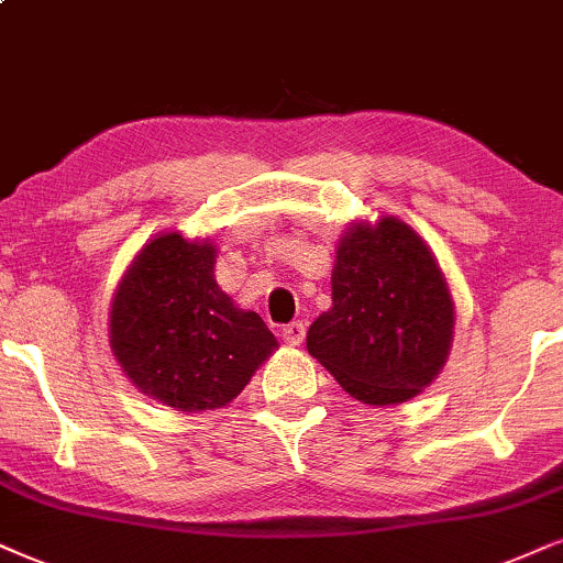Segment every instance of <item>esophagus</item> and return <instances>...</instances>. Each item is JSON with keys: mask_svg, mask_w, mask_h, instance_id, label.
Instances as JSON below:
<instances>
[{"mask_svg": "<svg viewBox=\"0 0 563 563\" xmlns=\"http://www.w3.org/2000/svg\"><path fill=\"white\" fill-rule=\"evenodd\" d=\"M282 336H284V342L292 344V346L302 344V339H305V323H302V321L287 323V325H284V329H282Z\"/></svg>", "mask_w": 563, "mask_h": 563, "instance_id": "34e87169", "label": "esophagus"}]
</instances>
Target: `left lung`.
I'll list each match as a JSON object with an SVG mask.
<instances>
[{"label":"left lung","mask_w":563,"mask_h":563,"mask_svg":"<svg viewBox=\"0 0 563 563\" xmlns=\"http://www.w3.org/2000/svg\"><path fill=\"white\" fill-rule=\"evenodd\" d=\"M329 313L308 331V352L365 405H399L446 363L454 302L439 263L399 219L355 224L336 250Z\"/></svg>","instance_id":"8db88e82"}]
</instances>
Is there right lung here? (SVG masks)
I'll list each match as a JSON object with an SVG mask.
<instances>
[{"instance_id": "obj_1", "label": "right lung", "mask_w": 563, "mask_h": 563, "mask_svg": "<svg viewBox=\"0 0 563 563\" xmlns=\"http://www.w3.org/2000/svg\"><path fill=\"white\" fill-rule=\"evenodd\" d=\"M213 245L183 234L151 240L112 302V350L143 394L179 412L224 407L247 386L276 339L238 310L213 279Z\"/></svg>"}]
</instances>
